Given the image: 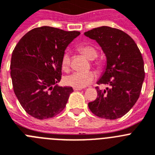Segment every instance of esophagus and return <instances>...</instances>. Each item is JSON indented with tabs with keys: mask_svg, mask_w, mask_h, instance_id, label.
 <instances>
[{
	"mask_svg": "<svg viewBox=\"0 0 155 155\" xmlns=\"http://www.w3.org/2000/svg\"><path fill=\"white\" fill-rule=\"evenodd\" d=\"M83 88H80V87H73V90L75 91H81Z\"/></svg>",
	"mask_w": 155,
	"mask_h": 155,
	"instance_id": "obj_1",
	"label": "esophagus"
}]
</instances>
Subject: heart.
Listing matches in <instances>:
<instances>
[{
    "label": "heart",
    "instance_id": "1",
    "mask_svg": "<svg viewBox=\"0 0 155 155\" xmlns=\"http://www.w3.org/2000/svg\"><path fill=\"white\" fill-rule=\"evenodd\" d=\"M79 51L85 55L90 60H94V65L97 69L101 70L104 67V62L102 60L95 59L97 57L98 51L96 48L92 45H82L79 48ZM71 67V58L68 53H65L61 58V68L64 72H68ZM96 77V75L92 71L86 72H76L73 74L67 76L64 79V82L67 85L74 87H85L91 84Z\"/></svg>",
    "mask_w": 155,
    "mask_h": 155
}]
</instances>
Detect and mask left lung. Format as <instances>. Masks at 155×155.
<instances>
[{
  "label": "left lung",
  "instance_id": "1",
  "mask_svg": "<svg viewBox=\"0 0 155 155\" xmlns=\"http://www.w3.org/2000/svg\"><path fill=\"white\" fill-rule=\"evenodd\" d=\"M84 34L95 40L107 57V67L96 87L97 97L88 104L91 112L102 118L116 119L125 115L136 104L144 79L140 51L130 36L115 28L101 26Z\"/></svg>",
  "mask_w": 155,
  "mask_h": 155
}]
</instances>
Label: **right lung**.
Masks as SVG:
<instances>
[{
	"instance_id": "right-lung-1",
	"label": "right lung",
	"mask_w": 155,
	"mask_h": 155,
	"mask_svg": "<svg viewBox=\"0 0 155 155\" xmlns=\"http://www.w3.org/2000/svg\"><path fill=\"white\" fill-rule=\"evenodd\" d=\"M79 34L42 26L29 31L16 44L11 77L15 94L29 115L47 119L64 108L73 90L57 85L61 79V58L67 46Z\"/></svg>"
}]
</instances>
